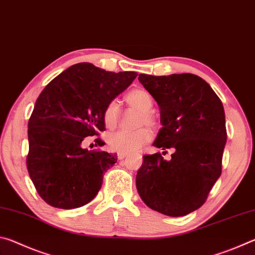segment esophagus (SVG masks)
Masks as SVG:
<instances>
[{"instance_id": "obj_1", "label": "esophagus", "mask_w": 255, "mask_h": 255, "mask_svg": "<svg viewBox=\"0 0 255 255\" xmlns=\"http://www.w3.org/2000/svg\"><path fill=\"white\" fill-rule=\"evenodd\" d=\"M128 156V154H126V153H118V158L119 159H124L125 157H127Z\"/></svg>"}]
</instances>
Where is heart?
<instances>
[{
  "label": "heart",
  "instance_id": "1",
  "mask_svg": "<svg viewBox=\"0 0 255 255\" xmlns=\"http://www.w3.org/2000/svg\"><path fill=\"white\" fill-rule=\"evenodd\" d=\"M125 100L129 106L141 111L139 119V126L147 125L149 127H154L156 120L153 116L152 110L153 100L148 92L143 89H135L129 92ZM120 117L119 103L117 100H111L106 105L102 112V118L108 128H115L117 126ZM152 138V133L147 128H139L137 130H118L111 133L108 137V145L109 147L117 153H132L140 149L146 145Z\"/></svg>",
  "mask_w": 255,
  "mask_h": 255
}]
</instances>
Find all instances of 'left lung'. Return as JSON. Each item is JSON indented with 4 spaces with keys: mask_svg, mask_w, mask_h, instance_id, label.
I'll use <instances>...</instances> for the list:
<instances>
[{
    "mask_svg": "<svg viewBox=\"0 0 255 255\" xmlns=\"http://www.w3.org/2000/svg\"><path fill=\"white\" fill-rule=\"evenodd\" d=\"M138 80L159 107L163 127L153 146L174 153L170 161L159 153L144 155L137 191L150 209L185 216L205 204L222 174L227 139L223 103L205 80L190 73L139 74Z\"/></svg>",
    "mask_w": 255,
    "mask_h": 255,
    "instance_id": "1",
    "label": "left lung"
}]
</instances>
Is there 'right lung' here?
<instances>
[{
	"instance_id": "obj_1",
	"label": "right lung",
	"mask_w": 255,
	"mask_h": 255,
	"mask_svg": "<svg viewBox=\"0 0 255 255\" xmlns=\"http://www.w3.org/2000/svg\"><path fill=\"white\" fill-rule=\"evenodd\" d=\"M136 76V72H107L79 63L42 90L28 123L27 169L47 204L79 208L98 195L103 174L117 162V155L83 148L82 141L106 130V105Z\"/></svg>"
}]
</instances>
